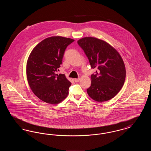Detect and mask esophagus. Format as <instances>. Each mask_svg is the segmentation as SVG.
<instances>
[{
    "label": "esophagus",
    "mask_w": 151,
    "mask_h": 151,
    "mask_svg": "<svg viewBox=\"0 0 151 151\" xmlns=\"http://www.w3.org/2000/svg\"><path fill=\"white\" fill-rule=\"evenodd\" d=\"M79 80H80V79H79V78L74 79V81H75V83H78V82H79Z\"/></svg>",
    "instance_id": "1"
}]
</instances>
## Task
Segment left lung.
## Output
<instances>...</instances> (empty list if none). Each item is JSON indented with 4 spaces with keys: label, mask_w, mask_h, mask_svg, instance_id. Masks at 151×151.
Listing matches in <instances>:
<instances>
[{
    "label": "left lung",
    "mask_w": 151,
    "mask_h": 151,
    "mask_svg": "<svg viewBox=\"0 0 151 151\" xmlns=\"http://www.w3.org/2000/svg\"><path fill=\"white\" fill-rule=\"evenodd\" d=\"M78 43L91 68H97L91 75L88 95L97 102L111 99L120 91L126 78L125 65L120 54L109 43L96 38L84 37Z\"/></svg>",
    "instance_id": "obj_1"
}]
</instances>
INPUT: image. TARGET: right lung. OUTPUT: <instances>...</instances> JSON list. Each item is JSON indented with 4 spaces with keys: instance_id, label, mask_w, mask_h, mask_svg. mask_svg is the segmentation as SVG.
<instances>
[{
    "instance_id": "1",
    "label": "right lung",
    "mask_w": 151,
    "mask_h": 151,
    "mask_svg": "<svg viewBox=\"0 0 151 151\" xmlns=\"http://www.w3.org/2000/svg\"><path fill=\"white\" fill-rule=\"evenodd\" d=\"M74 41L54 36L46 38L32 51L27 64V79L33 92L40 100L58 104L66 98L71 83L64 74H56L67 47Z\"/></svg>"
}]
</instances>
